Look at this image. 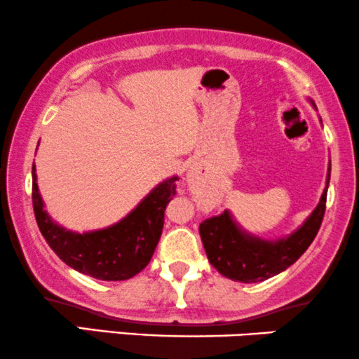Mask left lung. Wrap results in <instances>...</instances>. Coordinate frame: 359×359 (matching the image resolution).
Listing matches in <instances>:
<instances>
[{
    "label": "left lung",
    "instance_id": "1",
    "mask_svg": "<svg viewBox=\"0 0 359 359\" xmlns=\"http://www.w3.org/2000/svg\"><path fill=\"white\" fill-rule=\"evenodd\" d=\"M326 197L327 187L304 226L287 239H280L278 243H267L245 236L232 222L227 210L221 215L205 219L198 226V232L209 262L222 276L239 283H261L283 273L303 256L316 237L325 217Z\"/></svg>",
    "mask_w": 359,
    "mask_h": 359
}]
</instances>
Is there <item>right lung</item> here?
I'll return each instance as SVG.
<instances>
[{
    "label": "right lung",
    "mask_w": 359,
    "mask_h": 359,
    "mask_svg": "<svg viewBox=\"0 0 359 359\" xmlns=\"http://www.w3.org/2000/svg\"><path fill=\"white\" fill-rule=\"evenodd\" d=\"M177 177L147 196L123 221L103 231L75 234L56 226L43 209L33 165V210L40 232L65 264L102 280H125L149 264L162 236L167 204L177 194Z\"/></svg>",
    "instance_id": "obj_1"
}]
</instances>
